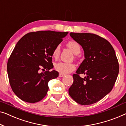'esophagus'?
I'll use <instances>...</instances> for the list:
<instances>
[{"label":"esophagus","instance_id":"1","mask_svg":"<svg viewBox=\"0 0 126 126\" xmlns=\"http://www.w3.org/2000/svg\"><path fill=\"white\" fill-rule=\"evenodd\" d=\"M63 76H64V75L62 74H59V77H60V78H62V77H63Z\"/></svg>","mask_w":126,"mask_h":126}]
</instances>
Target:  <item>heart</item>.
I'll return each mask as SVG.
<instances>
[{
    "mask_svg": "<svg viewBox=\"0 0 126 126\" xmlns=\"http://www.w3.org/2000/svg\"><path fill=\"white\" fill-rule=\"evenodd\" d=\"M67 46L72 50L75 55H78L81 52V47L79 43L75 41H69L67 44ZM60 50H61V46L58 45L54 48L52 55L54 58H57L59 55ZM55 68L59 73L62 74H67L71 73L75 70V65L72 63H65V62H59L55 65Z\"/></svg>",
    "mask_w": 126,
    "mask_h": 126,
    "instance_id": "1",
    "label": "heart"
}]
</instances>
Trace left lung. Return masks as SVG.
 Masks as SVG:
<instances>
[{
  "mask_svg": "<svg viewBox=\"0 0 126 126\" xmlns=\"http://www.w3.org/2000/svg\"><path fill=\"white\" fill-rule=\"evenodd\" d=\"M83 48L85 59L73 75L74 82L68 93L82 105L98 102L109 93L119 73V64L111 45L94 34L70 33ZM80 74L86 75L84 78Z\"/></svg>",
  "mask_w": 126,
  "mask_h": 126,
  "instance_id": "obj_1",
  "label": "left lung"
}]
</instances>
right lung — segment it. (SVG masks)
<instances>
[{
  "instance_id": "obj_1",
  "label": "right lung",
  "mask_w": 126,
  "mask_h": 126,
  "mask_svg": "<svg viewBox=\"0 0 126 126\" xmlns=\"http://www.w3.org/2000/svg\"><path fill=\"white\" fill-rule=\"evenodd\" d=\"M68 32L51 31L29 33L15 46L7 63L11 88L18 98L29 103L41 101L48 90V82L59 73L53 68L52 52ZM41 68L47 69L39 73Z\"/></svg>"
}]
</instances>
